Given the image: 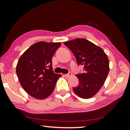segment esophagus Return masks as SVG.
Masks as SVG:
<instances>
[{"label": "esophagus", "mask_w": 130, "mask_h": 130, "mask_svg": "<svg viewBox=\"0 0 130 130\" xmlns=\"http://www.w3.org/2000/svg\"><path fill=\"white\" fill-rule=\"evenodd\" d=\"M72 76V73H69L68 74H66L64 75L66 77H70V76Z\"/></svg>", "instance_id": "obj_1"}]
</instances>
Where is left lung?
I'll use <instances>...</instances> for the list:
<instances>
[{
    "label": "left lung",
    "mask_w": 130,
    "mask_h": 130,
    "mask_svg": "<svg viewBox=\"0 0 130 130\" xmlns=\"http://www.w3.org/2000/svg\"><path fill=\"white\" fill-rule=\"evenodd\" d=\"M64 44L72 51L77 65L83 66L85 73L76 74L79 85L73 88L83 99L93 97L101 89L109 71V60L101 47L85 38H77Z\"/></svg>",
    "instance_id": "8db88e82"
}]
</instances>
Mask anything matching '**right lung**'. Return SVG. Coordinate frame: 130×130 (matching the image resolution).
I'll return each instance as SVG.
<instances>
[{
	"mask_svg": "<svg viewBox=\"0 0 130 130\" xmlns=\"http://www.w3.org/2000/svg\"><path fill=\"white\" fill-rule=\"evenodd\" d=\"M60 42L40 41L34 44L19 58L16 72L22 88L37 99L52 93L60 74L53 71L52 58Z\"/></svg>",
	"mask_w": 130,
	"mask_h": 130,
	"instance_id": "1",
	"label": "right lung"
}]
</instances>
